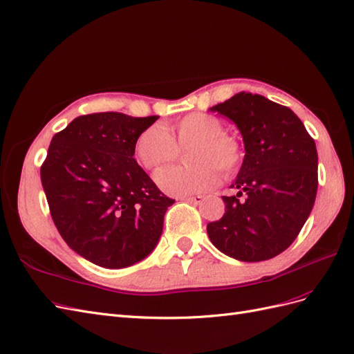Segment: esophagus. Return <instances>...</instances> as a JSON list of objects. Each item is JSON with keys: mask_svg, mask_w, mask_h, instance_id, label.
<instances>
[{"mask_svg": "<svg viewBox=\"0 0 354 354\" xmlns=\"http://www.w3.org/2000/svg\"><path fill=\"white\" fill-rule=\"evenodd\" d=\"M183 201H186V203H190V204H195V205H198V204H201L204 201V196H201V195H196V196H187V198H183Z\"/></svg>", "mask_w": 354, "mask_h": 354, "instance_id": "esophagus-1", "label": "esophagus"}]
</instances>
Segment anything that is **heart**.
Listing matches in <instances>:
<instances>
[{
	"label": "heart",
	"mask_w": 354,
	"mask_h": 354,
	"mask_svg": "<svg viewBox=\"0 0 354 354\" xmlns=\"http://www.w3.org/2000/svg\"><path fill=\"white\" fill-rule=\"evenodd\" d=\"M190 146L185 155L189 165L165 168L155 176L164 192L185 196L205 192L218 181V171L231 177L240 168V142L223 132L222 122L212 114L190 113L164 128L142 129L133 142V156L146 171H156L177 159L178 149Z\"/></svg>",
	"instance_id": "1"
}]
</instances>
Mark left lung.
<instances>
[{
	"mask_svg": "<svg viewBox=\"0 0 354 354\" xmlns=\"http://www.w3.org/2000/svg\"><path fill=\"white\" fill-rule=\"evenodd\" d=\"M231 119L244 141V160L222 196L225 214L207 225L212 243L243 262L284 252L298 236L317 194V149L289 109L257 93L240 92L209 109Z\"/></svg>",
	"mask_w": 354,
	"mask_h": 354,
	"instance_id": "left-lung-1",
	"label": "left lung"
}]
</instances>
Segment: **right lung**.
<instances>
[{
	"instance_id": "obj_1",
	"label": "right lung",
	"mask_w": 354,
	"mask_h": 354,
	"mask_svg": "<svg viewBox=\"0 0 354 354\" xmlns=\"http://www.w3.org/2000/svg\"><path fill=\"white\" fill-rule=\"evenodd\" d=\"M158 119L79 116L55 133L41 165L55 226L70 248L102 268H127L149 256L174 204L133 159L137 136Z\"/></svg>"
}]
</instances>
